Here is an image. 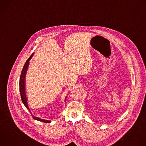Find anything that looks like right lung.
<instances>
[{
	"instance_id": "right-lung-1",
	"label": "right lung",
	"mask_w": 146,
	"mask_h": 146,
	"mask_svg": "<svg viewBox=\"0 0 146 146\" xmlns=\"http://www.w3.org/2000/svg\"><path fill=\"white\" fill-rule=\"evenodd\" d=\"M33 54H32L31 56L28 59V60L26 61L25 64L23 67V69L21 72V74L20 76V78H19V92H20V95L21 97V100L23 101V103H24V105L27 108V109L30 111L31 114H32V117L34 119L39 121H42L43 122H46V123H50L51 122V121L50 120H47V119H41L39 117H36L34 115L32 114L29 106H28V104L27 102V95H26V92H25V75L27 73V70L28 69L29 64V60L33 56Z\"/></svg>"
}]
</instances>
